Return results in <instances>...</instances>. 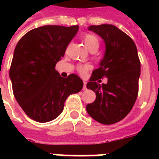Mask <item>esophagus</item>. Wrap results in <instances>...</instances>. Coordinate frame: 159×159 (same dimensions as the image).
<instances>
[{
  "mask_svg": "<svg viewBox=\"0 0 159 159\" xmlns=\"http://www.w3.org/2000/svg\"><path fill=\"white\" fill-rule=\"evenodd\" d=\"M86 84H87V83H86V82H85V81H84V82H83V90H87Z\"/></svg>",
  "mask_w": 159,
  "mask_h": 159,
  "instance_id": "obj_1",
  "label": "esophagus"
}]
</instances>
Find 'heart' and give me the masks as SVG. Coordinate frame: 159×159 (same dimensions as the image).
<instances>
[{
  "instance_id": "b5f03b06",
  "label": "heart",
  "mask_w": 159,
  "mask_h": 159,
  "mask_svg": "<svg viewBox=\"0 0 159 159\" xmlns=\"http://www.w3.org/2000/svg\"><path fill=\"white\" fill-rule=\"evenodd\" d=\"M83 40L84 44L87 47V48L89 51L91 50H97L100 46V41L96 36L93 34L86 33L83 36ZM90 69V66H79L77 67V70L81 75H85Z\"/></svg>"
}]
</instances>
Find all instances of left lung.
<instances>
[{
    "label": "left lung",
    "mask_w": 159,
    "mask_h": 159,
    "mask_svg": "<svg viewBox=\"0 0 159 159\" xmlns=\"http://www.w3.org/2000/svg\"><path fill=\"white\" fill-rule=\"evenodd\" d=\"M89 30L102 37L106 53L87 83L96 94L93 103L87 105V111L100 123L113 124L129 113L138 96L140 61L136 46L112 25H91ZM103 77L108 79L107 84L101 83Z\"/></svg>",
    "instance_id": "8db88e82"
}]
</instances>
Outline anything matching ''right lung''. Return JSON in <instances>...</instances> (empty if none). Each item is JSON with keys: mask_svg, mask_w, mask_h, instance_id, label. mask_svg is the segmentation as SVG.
<instances>
[{"mask_svg": "<svg viewBox=\"0 0 159 159\" xmlns=\"http://www.w3.org/2000/svg\"><path fill=\"white\" fill-rule=\"evenodd\" d=\"M77 30L78 25L41 26L26 33L16 46L9 71L12 92L26 115L36 122L55 119L68 96L83 89L76 74L64 78L55 70Z\"/></svg>", "mask_w": 159, "mask_h": 159, "instance_id": "right-lung-1", "label": "right lung"}]
</instances>
